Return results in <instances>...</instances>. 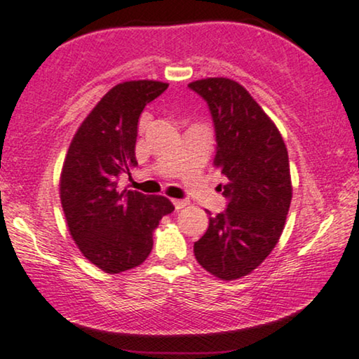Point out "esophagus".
<instances>
[{
  "label": "esophagus",
  "instance_id": "1",
  "mask_svg": "<svg viewBox=\"0 0 359 359\" xmlns=\"http://www.w3.org/2000/svg\"><path fill=\"white\" fill-rule=\"evenodd\" d=\"M172 203H174L175 210H182V208H185V207H187V205H189L187 200H177V198L172 200Z\"/></svg>",
  "mask_w": 359,
  "mask_h": 359
}]
</instances>
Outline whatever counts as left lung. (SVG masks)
<instances>
[{
  "instance_id": "1",
  "label": "left lung",
  "mask_w": 359,
  "mask_h": 359,
  "mask_svg": "<svg viewBox=\"0 0 359 359\" xmlns=\"http://www.w3.org/2000/svg\"><path fill=\"white\" fill-rule=\"evenodd\" d=\"M189 87L208 104L217 133L213 165L228 180V208L210 218L194 252L210 274L235 280L251 274L283 235L292 200L287 147L274 121L235 80L213 76Z\"/></svg>"
}]
</instances>
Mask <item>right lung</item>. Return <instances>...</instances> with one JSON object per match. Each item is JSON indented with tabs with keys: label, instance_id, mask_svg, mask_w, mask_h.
<instances>
[{
	"label": "right lung",
	"instance_id": "obj_1",
	"mask_svg": "<svg viewBox=\"0 0 359 359\" xmlns=\"http://www.w3.org/2000/svg\"><path fill=\"white\" fill-rule=\"evenodd\" d=\"M169 83L130 80L114 85L83 119L60 172V202L75 245L108 274L142 264L152 233L174 205L162 195L119 189L118 177L137 165V121Z\"/></svg>",
	"mask_w": 359,
	"mask_h": 359
}]
</instances>
